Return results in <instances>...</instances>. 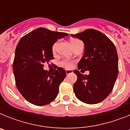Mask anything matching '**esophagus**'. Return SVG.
Returning a JSON list of instances; mask_svg holds the SVG:
<instances>
[{"label":"esophagus","mask_w":130,"mask_h":130,"mask_svg":"<svg viewBox=\"0 0 130 130\" xmlns=\"http://www.w3.org/2000/svg\"><path fill=\"white\" fill-rule=\"evenodd\" d=\"M66 75H69V74H70V73H73V71L70 70H66Z\"/></svg>","instance_id":"obj_1"}]
</instances>
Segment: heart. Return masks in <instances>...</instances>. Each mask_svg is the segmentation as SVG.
<instances>
[{
    "instance_id": "1",
    "label": "heart",
    "mask_w": 130,
    "mask_h": 130,
    "mask_svg": "<svg viewBox=\"0 0 130 130\" xmlns=\"http://www.w3.org/2000/svg\"><path fill=\"white\" fill-rule=\"evenodd\" d=\"M79 42H81V41L77 40V39H72L70 41V43L71 44H72V47H73V45H75L76 43H79ZM57 44H58V42H56V43H54L53 45L52 50L53 52H55V51H56ZM60 65H61L62 66H63V67L66 68H70L72 66V62L71 61H70V60H62V61L60 62Z\"/></svg>"
}]
</instances>
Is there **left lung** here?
Returning <instances> with one entry per match:
<instances>
[{
    "mask_svg": "<svg viewBox=\"0 0 130 130\" xmlns=\"http://www.w3.org/2000/svg\"><path fill=\"white\" fill-rule=\"evenodd\" d=\"M71 36L82 40L85 45L78 69L90 72L87 75L73 71L77 76L73 85L75 96L85 104L100 103L111 92L119 73L115 46L105 34L92 28Z\"/></svg>",
    "mask_w": 130,
    "mask_h": 130,
    "instance_id": "1",
    "label": "left lung"
}]
</instances>
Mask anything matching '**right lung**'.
I'll return each mask as SVG.
<instances>
[{
	"label": "right lung",
	"mask_w": 130,
	"mask_h": 130,
	"mask_svg": "<svg viewBox=\"0 0 130 130\" xmlns=\"http://www.w3.org/2000/svg\"><path fill=\"white\" fill-rule=\"evenodd\" d=\"M67 36V33L38 28L19 40L13 72L18 90L31 104L42 106L57 98L60 84L66 76V71L58 68L51 74L43 69V64L54 58V43Z\"/></svg>",
	"instance_id": "1"
}]
</instances>
